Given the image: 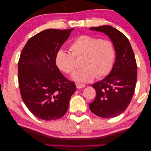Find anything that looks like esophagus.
<instances>
[{"label":"esophagus","instance_id":"34e87169","mask_svg":"<svg viewBox=\"0 0 151 151\" xmlns=\"http://www.w3.org/2000/svg\"><path fill=\"white\" fill-rule=\"evenodd\" d=\"M86 86L85 84H80V83H77L76 84V87L78 88H84Z\"/></svg>","mask_w":151,"mask_h":151}]
</instances>
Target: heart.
I'll use <instances>...</instances> for the list:
<instances>
[{"label":"heart","mask_w":151,"mask_h":151,"mask_svg":"<svg viewBox=\"0 0 151 151\" xmlns=\"http://www.w3.org/2000/svg\"><path fill=\"white\" fill-rule=\"evenodd\" d=\"M71 53L59 50L55 55V63L60 69L71 74L76 69L74 58H82V68L72 76L76 82H88L96 76L100 78L106 76L112 69L115 51L113 43L90 36H81L70 45Z\"/></svg>","instance_id":"obj_1"}]
</instances>
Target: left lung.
I'll return each instance as SVG.
<instances>
[{
    "label": "left lung",
    "mask_w": 151,
    "mask_h": 151,
    "mask_svg": "<svg viewBox=\"0 0 151 151\" xmlns=\"http://www.w3.org/2000/svg\"><path fill=\"white\" fill-rule=\"evenodd\" d=\"M90 30L104 33L113 42L115 61L104 79L92 84L96 91L90 110L103 118H112L122 113L131 102L137 82V64L129 40L113 27L103 25Z\"/></svg>",
    "instance_id": "8db88e82"
}]
</instances>
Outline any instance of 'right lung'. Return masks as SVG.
<instances>
[{"mask_svg":"<svg viewBox=\"0 0 151 151\" xmlns=\"http://www.w3.org/2000/svg\"><path fill=\"white\" fill-rule=\"evenodd\" d=\"M74 29H48L26 43L18 62V82L22 100L35 116L54 120L65 114L76 91L55 64V55Z\"/></svg>","mask_w":151,"mask_h":151,"instance_id":"1","label":"right lung"}]
</instances>
